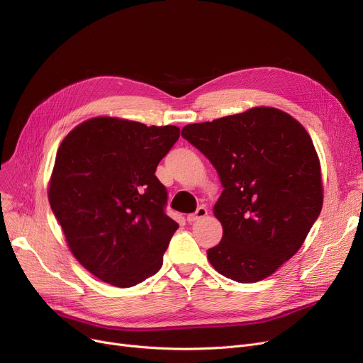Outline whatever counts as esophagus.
I'll return each mask as SVG.
<instances>
[{
	"label": "esophagus",
	"instance_id": "1",
	"mask_svg": "<svg viewBox=\"0 0 363 363\" xmlns=\"http://www.w3.org/2000/svg\"><path fill=\"white\" fill-rule=\"evenodd\" d=\"M206 215H208V209L204 208V206H200L194 213H190V215L186 216V220L190 224H193V223H197V220H200L201 218H204Z\"/></svg>",
	"mask_w": 363,
	"mask_h": 363
}]
</instances>
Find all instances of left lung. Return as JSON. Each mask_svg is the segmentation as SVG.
Wrapping results in <instances>:
<instances>
[{
  "mask_svg": "<svg viewBox=\"0 0 363 363\" xmlns=\"http://www.w3.org/2000/svg\"><path fill=\"white\" fill-rule=\"evenodd\" d=\"M182 138L213 164L224 186L213 213L223 239L208 250L223 276L255 283L303 246L322 211L320 163L307 130L270 106L188 124Z\"/></svg>",
  "mask_w": 363,
  "mask_h": 363,
  "instance_id": "obj_1",
  "label": "left lung"
}]
</instances>
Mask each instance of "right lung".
<instances>
[{"label": "right lung", "instance_id": "obj_1", "mask_svg": "<svg viewBox=\"0 0 363 363\" xmlns=\"http://www.w3.org/2000/svg\"><path fill=\"white\" fill-rule=\"evenodd\" d=\"M178 138L177 125L96 117L62 140L50 206L77 261L109 285L130 288L160 270L179 225L155 169Z\"/></svg>", "mask_w": 363, "mask_h": 363}]
</instances>
